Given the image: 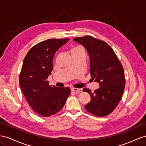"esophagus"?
I'll use <instances>...</instances> for the list:
<instances>
[{"label":"esophagus","mask_w":146,"mask_h":146,"mask_svg":"<svg viewBox=\"0 0 146 146\" xmlns=\"http://www.w3.org/2000/svg\"><path fill=\"white\" fill-rule=\"evenodd\" d=\"M71 91H73V92H76V93H80V92H81L82 91H83V89H77V88H72V89H71Z\"/></svg>","instance_id":"1"}]
</instances>
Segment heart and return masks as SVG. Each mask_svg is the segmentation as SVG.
Here are the masks:
<instances>
[{"label":"heart","instance_id":"heart-1","mask_svg":"<svg viewBox=\"0 0 146 146\" xmlns=\"http://www.w3.org/2000/svg\"><path fill=\"white\" fill-rule=\"evenodd\" d=\"M84 52V48L81 46H75L72 48V50H71V54H72V55H74L79 53V52Z\"/></svg>","mask_w":146,"mask_h":146}]
</instances>
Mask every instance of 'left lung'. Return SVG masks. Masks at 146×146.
Listing matches in <instances>:
<instances>
[{
	"label": "left lung",
	"mask_w": 146,
	"mask_h": 146,
	"mask_svg": "<svg viewBox=\"0 0 146 146\" xmlns=\"http://www.w3.org/2000/svg\"><path fill=\"white\" fill-rule=\"evenodd\" d=\"M73 40L86 49L90 58L91 76L100 86L94 92L83 89L91 97L85 109L97 117H105L115 110L123 94L125 78L123 66L111 47L104 41L90 36L75 37Z\"/></svg>",
	"instance_id": "1"
}]
</instances>
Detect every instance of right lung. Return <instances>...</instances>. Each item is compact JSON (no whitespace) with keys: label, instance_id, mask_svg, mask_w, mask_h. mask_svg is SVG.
Here are the masks:
<instances>
[{"label":"right lung","instance_id":"1","mask_svg":"<svg viewBox=\"0 0 146 146\" xmlns=\"http://www.w3.org/2000/svg\"><path fill=\"white\" fill-rule=\"evenodd\" d=\"M69 39H50L33 46L25 56L19 77L21 91L36 113L44 117L55 115L64 106L69 88L50 86L55 52Z\"/></svg>","mask_w":146,"mask_h":146}]
</instances>
